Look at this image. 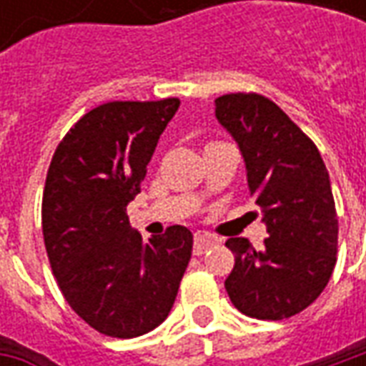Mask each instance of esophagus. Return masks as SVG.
Instances as JSON below:
<instances>
[{
  "mask_svg": "<svg viewBox=\"0 0 366 366\" xmlns=\"http://www.w3.org/2000/svg\"><path fill=\"white\" fill-rule=\"evenodd\" d=\"M219 243V239L214 237V235H209V233H202L198 231L196 235H194V254H204L207 249H212Z\"/></svg>",
  "mask_w": 366,
  "mask_h": 366,
  "instance_id": "34e87169",
  "label": "esophagus"
}]
</instances>
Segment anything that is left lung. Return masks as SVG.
<instances>
[{
  "label": "left lung",
  "mask_w": 366,
  "mask_h": 366,
  "mask_svg": "<svg viewBox=\"0 0 366 366\" xmlns=\"http://www.w3.org/2000/svg\"><path fill=\"white\" fill-rule=\"evenodd\" d=\"M215 117L237 141L269 233L259 251L243 237L227 239L235 267L225 290L249 317H292L322 294L337 261L327 168L314 141L261 94L217 97Z\"/></svg>",
  "instance_id": "1"
}]
</instances>
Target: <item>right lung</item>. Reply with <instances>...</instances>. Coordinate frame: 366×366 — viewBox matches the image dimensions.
Masks as SVG:
<instances>
[{
    "label": "right lung",
    "instance_id": "add662e5",
    "mask_svg": "<svg viewBox=\"0 0 366 366\" xmlns=\"http://www.w3.org/2000/svg\"><path fill=\"white\" fill-rule=\"evenodd\" d=\"M178 105V97L97 105L49 167L43 237L52 272L70 307L109 337H139L164 322L190 262V229L172 225L144 243L127 215Z\"/></svg>",
    "mask_w": 366,
    "mask_h": 366
}]
</instances>
